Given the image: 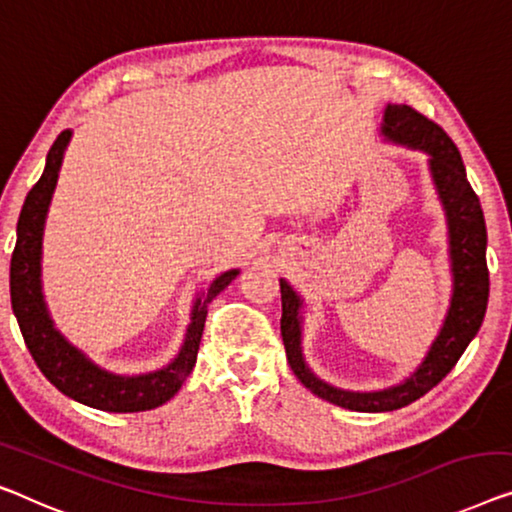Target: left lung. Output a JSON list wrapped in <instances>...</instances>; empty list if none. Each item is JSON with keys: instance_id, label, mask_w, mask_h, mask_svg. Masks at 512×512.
I'll use <instances>...</instances> for the list:
<instances>
[{"instance_id": "8db88e82", "label": "left lung", "mask_w": 512, "mask_h": 512, "mask_svg": "<svg viewBox=\"0 0 512 512\" xmlns=\"http://www.w3.org/2000/svg\"><path fill=\"white\" fill-rule=\"evenodd\" d=\"M381 133L390 143L429 154V173H432V182L448 221L453 298H450L446 321H443L434 344L429 346L425 360L420 362L409 379L385 390L353 392L325 383L311 372L305 355H302V298L286 279H279L281 339H284L286 358L293 374L307 390L325 402L362 413L402 409V406H409L422 395H427L436 383L446 379V374L457 365L471 339L478 335L487 311V298H490V272H487L485 261V217L476 191L466 180L457 145L439 124L427 120L425 115H420L411 106H404V103L385 106Z\"/></svg>"}]
</instances>
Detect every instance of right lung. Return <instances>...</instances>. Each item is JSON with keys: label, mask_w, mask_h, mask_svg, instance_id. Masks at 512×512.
I'll list each match as a JSON object with an SVG mask.
<instances>
[{"label": "right lung", "mask_w": 512, "mask_h": 512, "mask_svg": "<svg viewBox=\"0 0 512 512\" xmlns=\"http://www.w3.org/2000/svg\"><path fill=\"white\" fill-rule=\"evenodd\" d=\"M71 140V129L62 131L50 147L46 168L39 182L29 189L25 205L18 219V240L11 256V307L18 318L20 332L32 358L43 376L66 397L110 413L150 411L166 404L182 383L187 381L196 365L198 346H201L207 305L238 277L240 270L221 272L198 295L191 309V323L184 335L180 353L157 372L138 376L113 374L92 362L80 348L73 346L62 332L55 328L41 286V244L43 226L50 207V198L57 187L59 168H62L64 150Z\"/></svg>", "instance_id": "1"}]
</instances>
